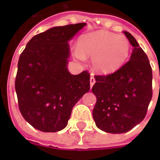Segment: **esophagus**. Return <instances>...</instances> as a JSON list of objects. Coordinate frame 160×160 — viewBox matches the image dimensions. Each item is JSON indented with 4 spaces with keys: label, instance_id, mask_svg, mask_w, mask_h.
Returning <instances> with one entry per match:
<instances>
[{
    "label": "esophagus",
    "instance_id": "1",
    "mask_svg": "<svg viewBox=\"0 0 160 160\" xmlns=\"http://www.w3.org/2000/svg\"><path fill=\"white\" fill-rule=\"evenodd\" d=\"M96 82V80H95V78H94L93 75H92L90 78V86L91 87H92V86L94 85V83Z\"/></svg>",
    "mask_w": 160,
    "mask_h": 160
}]
</instances>
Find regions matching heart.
Instances as JSON below:
<instances>
[{
	"label": "heart",
	"instance_id": "1",
	"mask_svg": "<svg viewBox=\"0 0 160 160\" xmlns=\"http://www.w3.org/2000/svg\"><path fill=\"white\" fill-rule=\"evenodd\" d=\"M129 51L130 43L126 37L97 31L80 38L79 49H75L74 55L80 60L85 56H92L94 70L106 74L119 69L127 61Z\"/></svg>",
	"mask_w": 160,
	"mask_h": 160
}]
</instances>
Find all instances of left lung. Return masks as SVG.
I'll use <instances>...</instances> for the list:
<instances>
[{"label":"left lung","instance_id":"8db88e82","mask_svg":"<svg viewBox=\"0 0 160 160\" xmlns=\"http://www.w3.org/2000/svg\"><path fill=\"white\" fill-rule=\"evenodd\" d=\"M130 60L113 73L95 75L92 91L97 97L92 116L97 127L111 134L128 132L143 120L152 97V73L148 56L134 37Z\"/></svg>","mask_w":160,"mask_h":160}]
</instances>
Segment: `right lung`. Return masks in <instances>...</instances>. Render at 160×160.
I'll return each instance as SVG.
<instances>
[{
  "label": "right lung",
  "instance_id": "add662e5",
  "mask_svg": "<svg viewBox=\"0 0 160 160\" xmlns=\"http://www.w3.org/2000/svg\"><path fill=\"white\" fill-rule=\"evenodd\" d=\"M86 25L56 26L39 33L19 56L15 78L19 111L38 130L63 129L74 104L90 90V73L73 75L67 68L68 42Z\"/></svg>",
  "mask_w": 160,
  "mask_h": 160
}]
</instances>
